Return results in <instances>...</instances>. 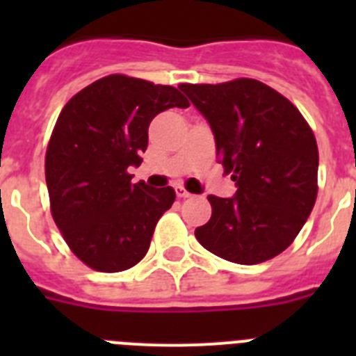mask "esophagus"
Returning <instances> with one entry per match:
<instances>
[{
  "mask_svg": "<svg viewBox=\"0 0 356 356\" xmlns=\"http://www.w3.org/2000/svg\"><path fill=\"white\" fill-rule=\"evenodd\" d=\"M175 193H176V196L180 197V200H185V197H191V193H188V191L185 187H181V185H176Z\"/></svg>",
  "mask_w": 356,
  "mask_h": 356,
  "instance_id": "esophagus-1",
  "label": "esophagus"
}]
</instances>
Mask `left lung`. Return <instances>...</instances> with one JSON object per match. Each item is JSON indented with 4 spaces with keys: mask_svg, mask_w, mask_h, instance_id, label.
I'll return each instance as SVG.
<instances>
[{
    "mask_svg": "<svg viewBox=\"0 0 356 356\" xmlns=\"http://www.w3.org/2000/svg\"><path fill=\"white\" fill-rule=\"evenodd\" d=\"M212 128L219 162L237 193L209 196L212 217L197 242L228 262L253 266L287 250L317 197L319 151L300 110L251 78L181 83Z\"/></svg>",
    "mask_w": 356,
    "mask_h": 356,
    "instance_id": "1",
    "label": "left lung"
}]
</instances>
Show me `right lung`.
Masks as SVG:
<instances>
[{
  "label": "right lung",
  "instance_id": "obj_1",
  "mask_svg": "<svg viewBox=\"0 0 356 356\" xmlns=\"http://www.w3.org/2000/svg\"><path fill=\"white\" fill-rule=\"evenodd\" d=\"M187 108L171 85L110 74L81 89L56 119L46 151V184L56 226L78 259L102 273L144 259L175 188L131 184L147 127L163 110Z\"/></svg>",
  "mask_w": 356,
  "mask_h": 356
}]
</instances>
